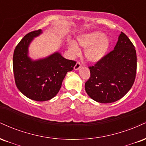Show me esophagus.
<instances>
[{
  "instance_id": "1",
  "label": "esophagus",
  "mask_w": 146,
  "mask_h": 146,
  "mask_svg": "<svg viewBox=\"0 0 146 146\" xmlns=\"http://www.w3.org/2000/svg\"><path fill=\"white\" fill-rule=\"evenodd\" d=\"M81 66H82L81 63H80V62H77L76 64H75V66H74V69L75 70H78L79 68H81Z\"/></svg>"
}]
</instances>
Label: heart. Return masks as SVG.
I'll list each match as a JSON object with an SVG mask.
<instances>
[{"mask_svg": "<svg viewBox=\"0 0 146 146\" xmlns=\"http://www.w3.org/2000/svg\"><path fill=\"white\" fill-rule=\"evenodd\" d=\"M77 43L81 47L86 48L84 56L88 61L95 62L105 56L109 48L110 41L106 36L100 31L86 33L79 37ZM68 49L73 54L78 52V48L75 43L69 42Z\"/></svg>", "mask_w": 146, "mask_h": 146, "instance_id": "b5f03b06", "label": "heart"}]
</instances>
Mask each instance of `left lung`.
Returning a JSON list of instances; mask_svg holds the SVG:
<instances>
[{"label":"left lung","mask_w":146,"mask_h":146,"mask_svg":"<svg viewBox=\"0 0 146 146\" xmlns=\"http://www.w3.org/2000/svg\"><path fill=\"white\" fill-rule=\"evenodd\" d=\"M90 76L85 90L90 98L100 103L115 102L132 88L137 73L135 46L121 32L114 50L88 66Z\"/></svg>","instance_id":"obj_1"}]
</instances>
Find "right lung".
<instances>
[{
	"instance_id": "1",
	"label": "right lung",
	"mask_w": 146,
	"mask_h": 146,
	"mask_svg": "<svg viewBox=\"0 0 146 146\" xmlns=\"http://www.w3.org/2000/svg\"><path fill=\"white\" fill-rule=\"evenodd\" d=\"M42 33L31 31L20 41L13 56V70L16 85L27 98L38 102L54 98L61 88L64 78L73 69L76 62L65 59L59 52L47 58L32 60L28 56V47L33 39Z\"/></svg>"
}]
</instances>
